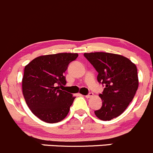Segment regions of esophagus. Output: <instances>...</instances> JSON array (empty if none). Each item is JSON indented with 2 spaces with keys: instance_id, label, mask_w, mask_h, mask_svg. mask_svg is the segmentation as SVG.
<instances>
[{
  "instance_id": "obj_1",
  "label": "esophagus",
  "mask_w": 153,
  "mask_h": 153,
  "mask_svg": "<svg viewBox=\"0 0 153 153\" xmlns=\"http://www.w3.org/2000/svg\"><path fill=\"white\" fill-rule=\"evenodd\" d=\"M93 96V93L90 92V93H89L88 94H87V96H86V97H87V98H90V97H92V96Z\"/></svg>"
}]
</instances>
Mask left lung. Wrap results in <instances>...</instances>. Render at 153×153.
<instances>
[{"instance_id":"1","label":"left lung","mask_w":153,"mask_h":153,"mask_svg":"<svg viewBox=\"0 0 153 153\" xmlns=\"http://www.w3.org/2000/svg\"><path fill=\"white\" fill-rule=\"evenodd\" d=\"M84 57L98 72L99 83L105 86L99 94L102 105L95 111L102 120H111L124 112L138 88L135 64L119 54L106 52L84 53Z\"/></svg>"}]
</instances>
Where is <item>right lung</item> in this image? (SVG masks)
<instances>
[{"label": "right lung", "instance_id": "right-lung-1", "mask_svg": "<svg viewBox=\"0 0 153 153\" xmlns=\"http://www.w3.org/2000/svg\"><path fill=\"white\" fill-rule=\"evenodd\" d=\"M78 56L75 53L39 56L25 67L24 97L28 108L41 120L54 123L67 116L75 97L60 87L66 85L64 72Z\"/></svg>", "mask_w": 153, "mask_h": 153}]
</instances>
